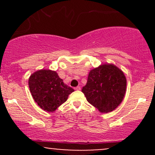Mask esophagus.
<instances>
[{"instance_id": "obj_1", "label": "esophagus", "mask_w": 155, "mask_h": 155, "mask_svg": "<svg viewBox=\"0 0 155 155\" xmlns=\"http://www.w3.org/2000/svg\"><path fill=\"white\" fill-rule=\"evenodd\" d=\"M74 90H81V87H74Z\"/></svg>"}]
</instances>
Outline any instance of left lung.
I'll use <instances>...</instances> for the list:
<instances>
[{
  "instance_id": "1",
  "label": "left lung",
  "mask_w": 155,
  "mask_h": 155,
  "mask_svg": "<svg viewBox=\"0 0 155 155\" xmlns=\"http://www.w3.org/2000/svg\"><path fill=\"white\" fill-rule=\"evenodd\" d=\"M126 85L123 72L115 65L106 64L90 71L81 92L90 104L102 113H108L123 100Z\"/></svg>"
}]
</instances>
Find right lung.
Masks as SVG:
<instances>
[{"label": "right lung", "mask_w": 155, "mask_h": 155, "mask_svg": "<svg viewBox=\"0 0 155 155\" xmlns=\"http://www.w3.org/2000/svg\"><path fill=\"white\" fill-rule=\"evenodd\" d=\"M29 88L39 107L48 112L54 111L66 101L74 89L63 83L55 71L40 70L30 76Z\"/></svg>", "instance_id": "1"}]
</instances>
